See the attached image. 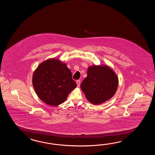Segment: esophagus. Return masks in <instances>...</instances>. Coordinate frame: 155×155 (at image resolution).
I'll return each mask as SVG.
<instances>
[{
    "instance_id": "34e87169",
    "label": "esophagus",
    "mask_w": 155,
    "mask_h": 155,
    "mask_svg": "<svg viewBox=\"0 0 155 155\" xmlns=\"http://www.w3.org/2000/svg\"><path fill=\"white\" fill-rule=\"evenodd\" d=\"M76 84H77L78 87H79L80 85V80H77L76 81Z\"/></svg>"
}]
</instances>
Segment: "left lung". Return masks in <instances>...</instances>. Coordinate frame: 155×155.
Segmentation results:
<instances>
[{"mask_svg": "<svg viewBox=\"0 0 155 155\" xmlns=\"http://www.w3.org/2000/svg\"><path fill=\"white\" fill-rule=\"evenodd\" d=\"M87 75L80 87L89 102L99 105L115 95L119 85V79L110 67L106 65L90 66Z\"/></svg>", "mask_w": 155, "mask_h": 155, "instance_id": "left-lung-1", "label": "left lung"}]
</instances>
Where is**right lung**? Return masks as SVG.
<instances>
[{"mask_svg":"<svg viewBox=\"0 0 155 155\" xmlns=\"http://www.w3.org/2000/svg\"><path fill=\"white\" fill-rule=\"evenodd\" d=\"M32 82L39 98L53 106L64 102L70 92L77 86L66 63L55 58L40 64L33 73Z\"/></svg>","mask_w":155,"mask_h":155,"instance_id":"1","label":"right lung"}]
</instances>
